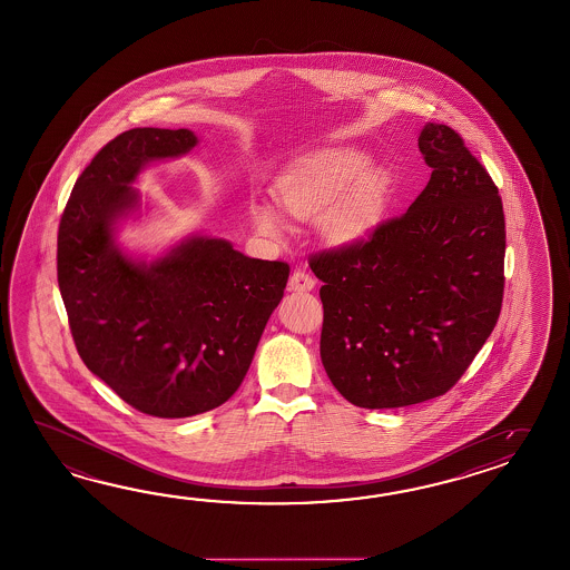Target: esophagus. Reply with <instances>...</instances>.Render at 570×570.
Instances as JSON below:
<instances>
[{
  "label": "esophagus",
  "instance_id": "obj_1",
  "mask_svg": "<svg viewBox=\"0 0 570 570\" xmlns=\"http://www.w3.org/2000/svg\"><path fill=\"white\" fill-rule=\"evenodd\" d=\"M287 287H289V292H312L316 287V281L312 275H307L305 271H295L289 277Z\"/></svg>",
  "mask_w": 570,
  "mask_h": 570
}]
</instances>
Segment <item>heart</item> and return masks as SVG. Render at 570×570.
<instances>
[{
  "mask_svg": "<svg viewBox=\"0 0 570 570\" xmlns=\"http://www.w3.org/2000/svg\"><path fill=\"white\" fill-rule=\"evenodd\" d=\"M278 207L297 219L320 215V234L338 250L363 246L382 227L394 197V178L373 166L370 154L331 147L295 161L273 183ZM254 227L268 238L283 234V219L268 203H252Z\"/></svg>",
  "mask_w": 570,
  "mask_h": 570,
  "instance_id": "heart-1",
  "label": "heart"
}]
</instances>
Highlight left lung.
Returning a JSON list of instances; mask_svg holds the SVG:
<instances>
[{"label": "left lung", "mask_w": 570, "mask_h": 570, "mask_svg": "<svg viewBox=\"0 0 570 570\" xmlns=\"http://www.w3.org/2000/svg\"><path fill=\"white\" fill-rule=\"evenodd\" d=\"M419 149L433 173L409 212L358 248L309 261L324 283L322 365L361 409L443 396L501 312L504 215L497 186L448 125L426 122Z\"/></svg>", "instance_id": "8db88e82"}]
</instances>
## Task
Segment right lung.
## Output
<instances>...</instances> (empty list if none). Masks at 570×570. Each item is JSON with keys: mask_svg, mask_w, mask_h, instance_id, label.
Listing matches in <instances>:
<instances>
[{"mask_svg": "<svg viewBox=\"0 0 570 570\" xmlns=\"http://www.w3.org/2000/svg\"><path fill=\"white\" fill-rule=\"evenodd\" d=\"M199 146L190 129L120 132L81 173L57 238V278L86 367L132 409L159 419L213 411L234 396L275 312L289 266L248 258L207 234L158 256L127 250L147 166Z\"/></svg>", "mask_w": 570, "mask_h": 570, "instance_id": "right-lung-1", "label": "right lung"}]
</instances>
